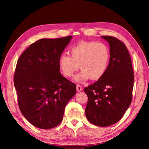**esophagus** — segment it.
<instances>
[{
	"instance_id": "esophagus-1",
	"label": "esophagus",
	"mask_w": 149,
	"mask_h": 149,
	"mask_svg": "<svg viewBox=\"0 0 149 149\" xmlns=\"http://www.w3.org/2000/svg\"><path fill=\"white\" fill-rule=\"evenodd\" d=\"M76 89H77V91L78 92L82 91V90H83L81 86H80V85H77V87H76Z\"/></svg>"
}]
</instances>
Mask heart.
Returning <instances> with one entry per match:
<instances>
[{
	"label": "heart",
	"mask_w": 149,
	"mask_h": 149,
	"mask_svg": "<svg viewBox=\"0 0 149 149\" xmlns=\"http://www.w3.org/2000/svg\"><path fill=\"white\" fill-rule=\"evenodd\" d=\"M71 56L62 54L58 65L67 77L74 76L79 68L81 71L75 78L77 83H84L91 78L98 80L107 71L110 51L107 45L95 41H81L70 50Z\"/></svg>",
	"instance_id": "b5f03b06"
}]
</instances>
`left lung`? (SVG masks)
Segmentation results:
<instances>
[{"label": "left lung", "mask_w": 149, "mask_h": 149, "mask_svg": "<svg viewBox=\"0 0 149 149\" xmlns=\"http://www.w3.org/2000/svg\"><path fill=\"white\" fill-rule=\"evenodd\" d=\"M110 46V60L104 76L85 88L88 97L85 116L89 122L107 127L120 120L132 102L133 71L125 45L111 36H102Z\"/></svg>", "instance_id": "8db88e82"}]
</instances>
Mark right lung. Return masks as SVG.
Listing matches in <instances>:
<instances>
[{"label": "right lung", "mask_w": 149, "mask_h": 149, "mask_svg": "<svg viewBox=\"0 0 149 149\" xmlns=\"http://www.w3.org/2000/svg\"><path fill=\"white\" fill-rule=\"evenodd\" d=\"M72 36L41 39L19 56L14 74L19 110L35 127L49 130L62 122L76 85L60 73L59 57Z\"/></svg>", "instance_id": "obj_1"}]
</instances>
